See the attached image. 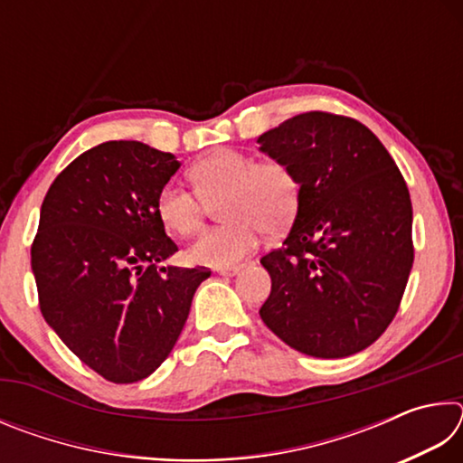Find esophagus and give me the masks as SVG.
<instances>
[{"label":"esophagus","instance_id":"1","mask_svg":"<svg viewBox=\"0 0 463 463\" xmlns=\"http://www.w3.org/2000/svg\"><path fill=\"white\" fill-rule=\"evenodd\" d=\"M239 271H241V265H232V268H216V273H218V276H226V278L237 276Z\"/></svg>","mask_w":463,"mask_h":463}]
</instances>
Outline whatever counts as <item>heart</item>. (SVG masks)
<instances>
[{
  "instance_id": "1",
  "label": "heart",
  "mask_w": 463,
  "mask_h": 463,
  "mask_svg": "<svg viewBox=\"0 0 463 463\" xmlns=\"http://www.w3.org/2000/svg\"><path fill=\"white\" fill-rule=\"evenodd\" d=\"M195 189L169 182L156 195V214L169 231L192 234L200 229L206 200H221L226 221L210 226L195 239L187 255L198 265L231 268L260 245L265 231L281 229L298 208V182L286 163L260 161L237 148L203 156L190 169Z\"/></svg>"
}]
</instances>
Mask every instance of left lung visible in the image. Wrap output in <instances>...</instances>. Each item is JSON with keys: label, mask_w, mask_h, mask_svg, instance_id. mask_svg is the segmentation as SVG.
<instances>
[{"label": "left lung", "mask_w": 463, "mask_h": 463, "mask_svg": "<svg viewBox=\"0 0 463 463\" xmlns=\"http://www.w3.org/2000/svg\"><path fill=\"white\" fill-rule=\"evenodd\" d=\"M300 185L284 245L261 257L271 294L261 320L312 357L354 355L386 331L412 269L409 187L362 122L307 112L257 138Z\"/></svg>", "instance_id": "obj_1"}]
</instances>
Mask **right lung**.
Returning a JSON list of instances; mask_svg holds the SVG:
<instances>
[{
	"label": "right lung",
	"mask_w": 463,
	"mask_h": 463,
	"mask_svg": "<svg viewBox=\"0 0 463 463\" xmlns=\"http://www.w3.org/2000/svg\"><path fill=\"white\" fill-rule=\"evenodd\" d=\"M179 165L138 140H109L77 156L44 195L33 242L41 312L114 383L143 380L165 362L210 278L206 268H156L177 250L156 195Z\"/></svg>",
	"instance_id": "obj_1"
}]
</instances>
